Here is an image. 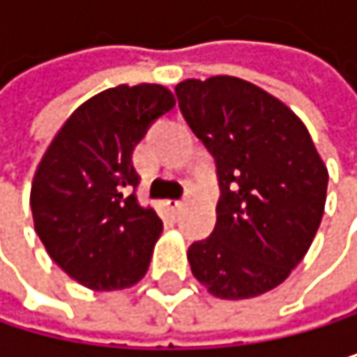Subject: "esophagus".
I'll return each mask as SVG.
<instances>
[{"mask_svg": "<svg viewBox=\"0 0 357 357\" xmlns=\"http://www.w3.org/2000/svg\"><path fill=\"white\" fill-rule=\"evenodd\" d=\"M167 208L173 212V214H177L182 208H184V199H169L167 201Z\"/></svg>", "mask_w": 357, "mask_h": 357, "instance_id": "1", "label": "esophagus"}]
</instances>
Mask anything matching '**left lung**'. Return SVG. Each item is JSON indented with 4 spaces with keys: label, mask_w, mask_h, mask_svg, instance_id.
Here are the masks:
<instances>
[{
    "label": "left lung",
    "mask_w": 357,
    "mask_h": 357,
    "mask_svg": "<svg viewBox=\"0 0 357 357\" xmlns=\"http://www.w3.org/2000/svg\"><path fill=\"white\" fill-rule=\"evenodd\" d=\"M192 132L216 158L220 201L210 238L190 244L195 278L220 300L278 287L319 229L328 169L304 121L276 96L238 77L175 87Z\"/></svg>",
    "instance_id": "8db88e82"
}]
</instances>
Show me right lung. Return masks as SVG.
Segmentation results:
<instances>
[{
	"label": "right lung",
	"mask_w": 357,
	"mask_h": 357,
	"mask_svg": "<svg viewBox=\"0 0 357 357\" xmlns=\"http://www.w3.org/2000/svg\"><path fill=\"white\" fill-rule=\"evenodd\" d=\"M173 105L165 85L109 87L75 109L38 162L29 195L36 233L87 289H128L147 272L162 220L135 197L132 152Z\"/></svg>",
	"instance_id": "right-lung-1"
}]
</instances>
